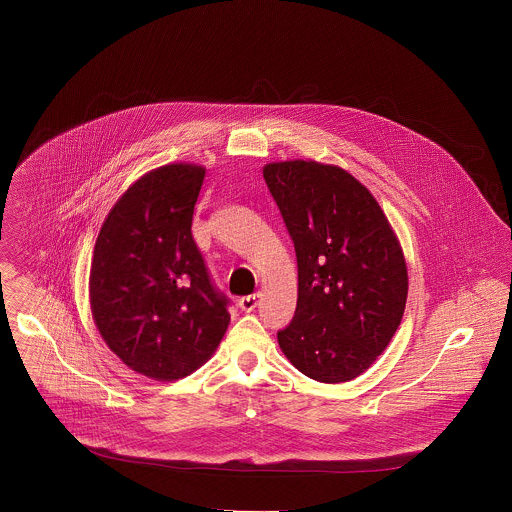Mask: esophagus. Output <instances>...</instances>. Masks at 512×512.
I'll return each instance as SVG.
<instances>
[{
  "label": "esophagus",
  "mask_w": 512,
  "mask_h": 512,
  "mask_svg": "<svg viewBox=\"0 0 512 512\" xmlns=\"http://www.w3.org/2000/svg\"><path fill=\"white\" fill-rule=\"evenodd\" d=\"M258 299H260V295H258V293L244 295V297H240V299H238V307H240L242 311H252V309L258 305Z\"/></svg>",
  "instance_id": "34e87169"
}]
</instances>
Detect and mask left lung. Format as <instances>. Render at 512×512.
I'll list each match as a JSON object with an SVG mask.
<instances>
[{"label": "left lung", "mask_w": 512, "mask_h": 512, "mask_svg": "<svg viewBox=\"0 0 512 512\" xmlns=\"http://www.w3.org/2000/svg\"><path fill=\"white\" fill-rule=\"evenodd\" d=\"M264 179L297 258V305L280 349L317 382H349L402 321L408 270L398 236L372 193L337 165L274 161Z\"/></svg>", "instance_id": "left-lung-1"}]
</instances>
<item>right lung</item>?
<instances>
[{
  "instance_id": "1",
  "label": "right lung",
  "mask_w": 512,
  "mask_h": 512,
  "mask_svg": "<svg viewBox=\"0 0 512 512\" xmlns=\"http://www.w3.org/2000/svg\"><path fill=\"white\" fill-rule=\"evenodd\" d=\"M205 173L195 163L147 171L110 209L94 244L92 319L124 365L161 382L205 365L230 323L228 299L191 234Z\"/></svg>"
}]
</instances>
